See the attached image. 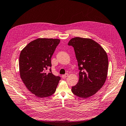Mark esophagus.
Masks as SVG:
<instances>
[{
	"mask_svg": "<svg viewBox=\"0 0 126 126\" xmlns=\"http://www.w3.org/2000/svg\"><path fill=\"white\" fill-rule=\"evenodd\" d=\"M68 75H69V74H67V73H66V74H65V75H62V78L64 79V78H66L67 77H68Z\"/></svg>",
	"mask_w": 126,
	"mask_h": 126,
	"instance_id": "1",
	"label": "esophagus"
}]
</instances>
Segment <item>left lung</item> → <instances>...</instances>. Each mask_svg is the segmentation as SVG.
<instances>
[{
    "label": "left lung",
    "instance_id": "obj_1",
    "mask_svg": "<svg viewBox=\"0 0 126 126\" xmlns=\"http://www.w3.org/2000/svg\"><path fill=\"white\" fill-rule=\"evenodd\" d=\"M68 45L74 47L79 70V81L76 85L72 86V92L79 97H90L95 94L106 81L109 67L107 55L92 39L74 37Z\"/></svg>",
    "mask_w": 126,
    "mask_h": 126
}]
</instances>
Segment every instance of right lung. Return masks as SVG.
Here are the masks:
<instances>
[{"mask_svg":"<svg viewBox=\"0 0 126 126\" xmlns=\"http://www.w3.org/2000/svg\"><path fill=\"white\" fill-rule=\"evenodd\" d=\"M60 42L59 39H37L29 43L20 53V77L28 90L38 97L53 94L61 79L51 69V58Z\"/></svg>","mask_w":126,"mask_h":126,"instance_id":"add662e5","label":"right lung"}]
</instances>
